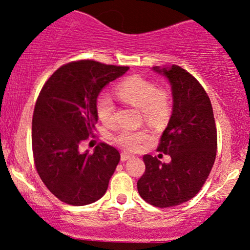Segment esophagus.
I'll return each instance as SVG.
<instances>
[{
  "mask_svg": "<svg viewBox=\"0 0 250 250\" xmlns=\"http://www.w3.org/2000/svg\"><path fill=\"white\" fill-rule=\"evenodd\" d=\"M131 157H134L133 155L129 154V153H127V151H123V153H121V161H122V162L127 161V160L131 159Z\"/></svg>",
  "mask_w": 250,
  "mask_h": 250,
  "instance_id": "1",
  "label": "esophagus"
}]
</instances>
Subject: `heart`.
<instances>
[{
	"label": "heart",
	"instance_id": "b5f03b06",
	"mask_svg": "<svg viewBox=\"0 0 250 250\" xmlns=\"http://www.w3.org/2000/svg\"><path fill=\"white\" fill-rule=\"evenodd\" d=\"M120 99L134 107L141 109L142 115L151 123L162 121L169 110L168 97L162 91H157L156 85L140 76H130L123 80L116 87ZM96 113L103 125H110L114 122L115 103L108 94H101L96 101ZM148 139L146 131L121 130L115 136V141L127 149L139 148Z\"/></svg>",
	"mask_w": 250,
	"mask_h": 250
}]
</instances>
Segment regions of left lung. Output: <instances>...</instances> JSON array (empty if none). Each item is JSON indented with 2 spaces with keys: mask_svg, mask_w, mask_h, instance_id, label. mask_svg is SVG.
<instances>
[{
  "mask_svg": "<svg viewBox=\"0 0 250 250\" xmlns=\"http://www.w3.org/2000/svg\"><path fill=\"white\" fill-rule=\"evenodd\" d=\"M153 70L171 88V115L157 148L171 161L145 155L146 171L137 190L146 202L168 208L193 199L202 188L216 156L217 134L210 100L194 76L175 64Z\"/></svg>",
  "mask_w": 250,
  "mask_h": 250,
  "instance_id": "1",
  "label": "left lung"
}]
</instances>
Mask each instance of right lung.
I'll use <instances>...</instances> for the list:
<instances>
[{
    "mask_svg": "<svg viewBox=\"0 0 250 250\" xmlns=\"http://www.w3.org/2000/svg\"><path fill=\"white\" fill-rule=\"evenodd\" d=\"M128 69L82 60L62 65L43 85L33 115L34 161L43 183L62 202L90 205L107 191L120 153L105 143L91 155L79 146L93 135L102 89Z\"/></svg>",
    "mask_w": 250,
    "mask_h": 250,
    "instance_id": "right-lung-1",
    "label": "right lung"
}]
</instances>
